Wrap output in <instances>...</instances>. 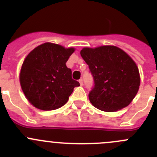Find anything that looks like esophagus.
<instances>
[{"instance_id": "1", "label": "esophagus", "mask_w": 157, "mask_h": 157, "mask_svg": "<svg viewBox=\"0 0 157 157\" xmlns=\"http://www.w3.org/2000/svg\"><path fill=\"white\" fill-rule=\"evenodd\" d=\"M79 82H80V86H83V80H82V79H80V80H79Z\"/></svg>"}]
</instances>
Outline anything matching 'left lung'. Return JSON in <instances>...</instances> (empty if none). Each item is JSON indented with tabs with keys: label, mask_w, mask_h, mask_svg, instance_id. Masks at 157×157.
Returning a JSON list of instances; mask_svg holds the SVG:
<instances>
[{
	"label": "left lung",
	"mask_w": 157,
	"mask_h": 157,
	"mask_svg": "<svg viewBox=\"0 0 157 157\" xmlns=\"http://www.w3.org/2000/svg\"><path fill=\"white\" fill-rule=\"evenodd\" d=\"M80 55L94 80V87L89 94L92 105L108 112L128 106L140 83V73L134 60L114 45L85 47Z\"/></svg>",
	"instance_id": "1"
}]
</instances>
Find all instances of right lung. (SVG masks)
<instances>
[{"label":"right lung","instance_id":"obj_1","mask_svg":"<svg viewBox=\"0 0 157 157\" xmlns=\"http://www.w3.org/2000/svg\"><path fill=\"white\" fill-rule=\"evenodd\" d=\"M75 51L45 42L28 54L22 64L20 83L28 101L36 108L55 110L66 104L74 88L80 86L71 77L66 62Z\"/></svg>","mask_w":157,"mask_h":157}]
</instances>
